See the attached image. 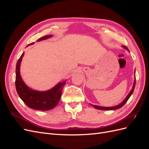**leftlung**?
I'll use <instances>...</instances> for the list:
<instances>
[{"instance_id": "obj_1", "label": "left lung", "mask_w": 149, "mask_h": 149, "mask_svg": "<svg viewBox=\"0 0 149 149\" xmlns=\"http://www.w3.org/2000/svg\"><path fill=\"white\" fill-rule=\"evenodd\" d=\"M123 48L127 49V50L129 51V49L126 47L125 46H123ZM135 86H136V79H135L134 80V85H133V87H132V89L131 91H130V93H129L128 95L127 96V97H125V100L122 102L120 104H119V105L118 106H112V107H102V106H95V105H92L94 107H95L96 109H100V110H104V111H108V110H116V109H119V108L123 107L125 104L127 102V101H128V100L129 99V97H130V96L132 95V94L134 92V88H135Z\"/></svg>"}]
</instances>
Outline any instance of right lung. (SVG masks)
I'll list each match as a JSON object with an SVG mask.
<instances>
[{
    "label": "right lung",
    "instance_id": "1",
    "mask_svg": "<svg viewBox=\"0 0 149 149\" xmlns=\"http://www.w3.org/2000/svg\"><path fill=\"white\" fill-rule=\"evenodd\" d=\"M52 36H44L39 38L37 41L39 42L50 38ZM33 44H34V42L31 43L29 45ZM24 55V53H22L19 59L18 60L16 65L15 87L18 94L25 104L31 109L40 111H48L53 109L58 104L60 100L62 89L66 82L59 83L55 87L46 91H38L29 88L24 83L20 74V66Z\"/></svg>",
    "mask_w": 149,
    "mask_h": 149
}]
</instances>
